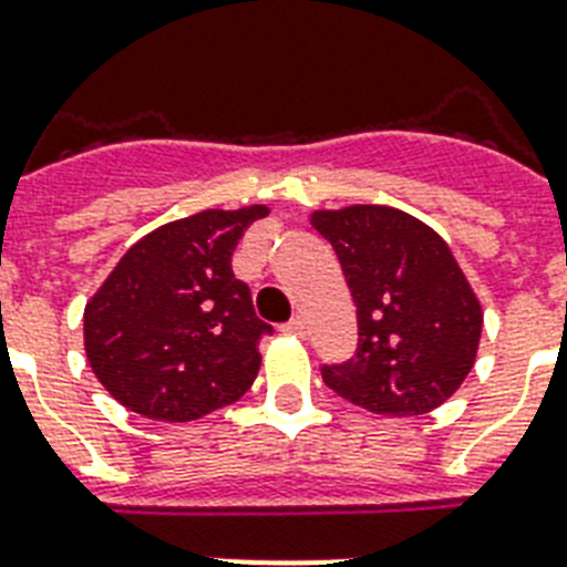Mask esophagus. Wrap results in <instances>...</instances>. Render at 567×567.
Segmentation results:
<instances>
[{
    "label": "esophagus",
    "mask_w": 567,
    "mask_h": 567,
    "mask_svg": "<svg viewBox=\"0 0 567 567\" xmlns=\"http://www.w3.org/2000/svg\"><path fill=\"white\" fill-rule=\"evenodd\" d=\"M280 330L289 336H307V321H303L301 316H295V318H289L287 324L280 327Z\"/></svg>",
    "instance_id": "1"
}]
</instances>
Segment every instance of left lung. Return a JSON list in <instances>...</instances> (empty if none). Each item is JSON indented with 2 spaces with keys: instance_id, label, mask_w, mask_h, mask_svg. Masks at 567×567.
Returning a JSON list of instances; mask_svg holds the SVG:
<instances>
[{
  "instance_id": "1",
  "label": "left lung",
  "mask_w": 567,
  "mask_h": 567,
  "mask_svg": "<svg viewBox=\"0 0 567 567\" xmlns=\"http://www.w3.org/2000/svg\"><path fill=\"white\" fill-rule=\"evenodd\" d=\"M357 303L359 341L321 379L353 405L414 417L455 394L475 364L481 303L441 234L405 210L350 205L312 214Z\"/></svg>"
}]
</instances>
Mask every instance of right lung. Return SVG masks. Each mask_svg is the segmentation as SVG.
Instances as JSON below:
<instances>
[{"instance_id":"1","label":"right lung","mask_w":567,"mask_h":567,"mask_svg":"<svg viewBox=\"0 0 567 567\" xmlns=\"http://www.w3.org/2000/svg\"><path fill=\"white\" fill-rule=\"evenodd\" d=\"M269 208L203 210L150 231L86 303L83 339L101 385L150 420L188 423L251 388L272 327L234 278L243 231Z\"/></svg>"}]
</instances>
